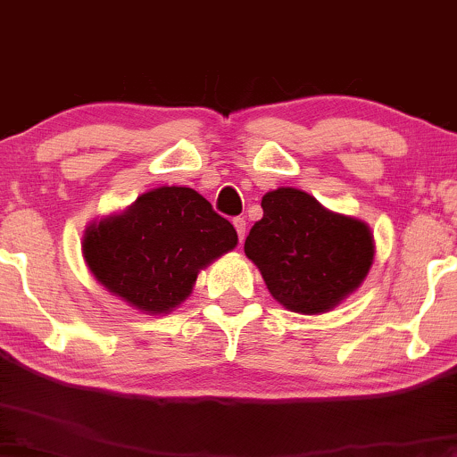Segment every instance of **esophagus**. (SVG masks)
I'll return each instance as SVG.
<instances>
[{
  "label": "esophagus",
  "instance_id": "esophagus-1",
  "mask_svg": "<svg viewBox=\"0 0 457 457\" xmlns=\"http://www.w3.org/2000/svg\"><path fill=\"white\" fill-rule=\"evenodd\" d=\"M234 228H236V232H238V240L242 245V242H245V236H246V221L242 217H236L234 219Z\"/></svg>",
  "mask_w": 457,
  "mask_h": 457
}]
</instances>
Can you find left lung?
Returning <instances> with one entry per match:
<instances>
[{
  "mask_svg": "<svg viewBox=\"0 0 457 457\" xmlns=\"http://www.w3.org/2000/svg\"><path fill=\"white\" fill-rule=\"evenodd\" d=\"M261 206L263 219L253 225L245 253L279 305L320 315L360 288L376 253L366 221L288 186L267 192Z\"/></svg>",
  "mask_w": 457,
  "mask_h": 457,
  "instance_id": "obj_1",
  "label": "left lung"
}]
</instances>
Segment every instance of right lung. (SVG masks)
Returning a JSON list of instances; mask_svg holds the SVG:
<instances>
[{
    "mask_svg": "<svg viewBox=\"0 0 457 457\" xmlns=\"http://www.w3.org/2000/svg\"><path fill=\"white\" fill-rule=\"evenodd\" d=\"M238 245L234 225L184 186H161L127 209L94 219L83 234L91 276L145 315L171 313L192 295L200 270Z\"/></svg>",
    "mask_w": 457,
    "mask_h": 457,
    "instance_id": "right-lung-1",
    "label": "right lung"
}]
</instances>
